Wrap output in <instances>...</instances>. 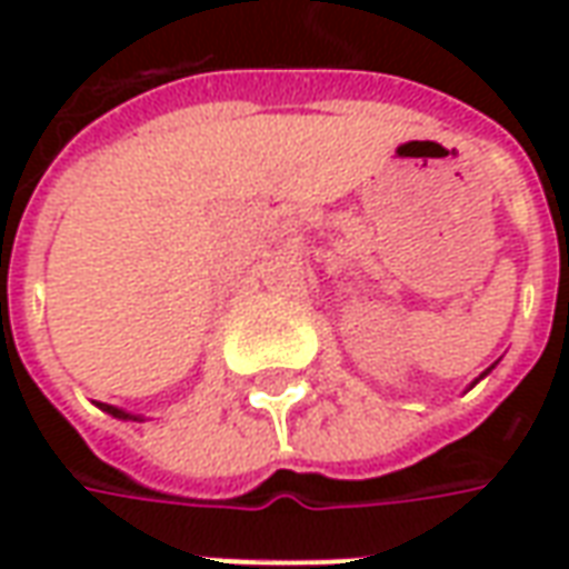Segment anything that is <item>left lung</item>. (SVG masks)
<instances>
[{
  "instance_id": "1",
  "label": "left lung",
  "mask_w": 569,
  "mask_h": 569,
  "mask_svg": "<svg viewBox=\"0 0 569 569\" xmlns=\"http://www.w3.org/2000/svg\"><path fill=\"white\" fill-rule=\"evenodd\" d=\"M490 369H493V366H490ZM490 369H488V371H485V375H478V378H476V381H472V383H469V387H476V383H478V381H481V378H488V375H490Z\"/></svg>"
}]
</instances>
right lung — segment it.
Segmentation results:
<instances>
[{
	"mask_svg": "<svg viewBox=\"0 0 569 569\" xmlns=\"http://www.w3.org/2000/svg\"><path fill=\"white\" fill-rule=\"evenodd\" d=\"M97 408H100V411H106V415H112V418H118V420H146L142 415H130V411H124V408L106 406V402H97Z\"/></svg>",
	"mask_w": 569,
	"mask_h": 569,
	"instance_id": "right-lung-1",
	"label": "right lung"
}]
</instances>
